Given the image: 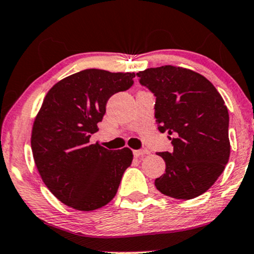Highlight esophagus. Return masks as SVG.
I'll use <instances>...</instances> for the list:
<instances>
[{"label":"esophagus","mask_w":254,"mask_h":254,"mask_svg":"<svg viewBox=\"0 0 254 254\" xmlns=\"http://www.w3.org/2000/svg\"><path fill=\"white\" fill-rule=\"evenodd\" d=\"M149 154L148 150H145V149H140V150H133V156L135 157H140L143 156V155H146Z\"/></svg>","instance_id":"obj_1"}]
</instances>
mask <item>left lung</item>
<instances>
[{"label":"left lung","instance_id":"obj_1","mask_svg":"<svg viewBox=\"0 0 254 254\" xmlns=\"http://www.w3.org/2000/svg\"><path fill=\"white\" fill-rule=\"evenodd\" d=\"M137 77L156 96L158 130L168 132L174 146L172 152L157 154L166 162V173L155 186L180 200L203 194L230 158V117L221 94L200 73L180 66L152 67Z\"/></svg>","mask_w":254,"mask_h":254}]
</instances>
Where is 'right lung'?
Returning <instances> with one entry per match:
<instances>
[{"instance_id": "right-lung-1", "label": "right lung", "mask_w": 254, "mask_h": 254, "mask_svg": "<svg viewBox=\"0 0 254 254\" xmlns=\"http://www.w3.org/2000/svg\"><path fill=\"white\" fill-rule=\"evenodd\" d=\"M135 73L88 68L61 79L48 91L34 119L33 157L42 181L58 200L82 212L108 204L132 162L129 148L91 144L109 98L133 84Z\"/></svg>"}]
</instances>
